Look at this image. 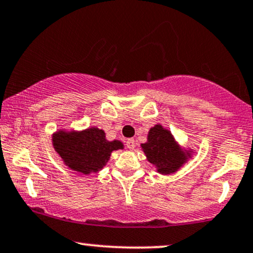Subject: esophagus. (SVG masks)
<instances>
[{
  "label": "esophagus",
  "instance_id": "obj_1",
  "mask_svg": "<svg viewBox=\"0 0 253 253\" xmlns=\"http://www.w3.org/2000/svg\"><path fill=\"white\" fill-rule=\"evenodd\" d=\"M126 146H127V148H128V150H134L135 140L134 139H127Z\"/></svg>",
  "mask_w": 253,
  "mask_h": 253
}]
</instances>
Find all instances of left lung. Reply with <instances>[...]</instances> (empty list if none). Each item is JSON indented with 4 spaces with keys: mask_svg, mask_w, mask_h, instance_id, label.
Masks as SVG:
<instances>
[{
    "mask_svg": "<svg viewBox=\"0 0 253 253\" xmlns=\"http://www.w3.org/2000/svg\"><path fill=\"white\" fill-rule=\"evenodd\" d=\"M141 148L147 160L156 166L157 172L164 175L175 173L192 157V150H184L171 130L160 124L148 130L147 141L141 144Z\"/></svg>",
    "mask_w": 253,
    "mask_h": 253,
    "instance_id": "obj_1",
    "label": "left lung"
}]
</instances>
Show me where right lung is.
Wrapping results in <instances>:
<instances>
[{
    "instance_id": "right-lung-1",
    "label": "right lung",
    "mask_w": 253,
    "mask_h": 253,
    "mask_svg": "<svg viewBox=\"0 0 253 253\" xmlns=\"http://www.w3.org/2000/svg\"><path fill=\"white\" fill-rule=\"evenodd\" d=\"M51 142L63 164L84 175L101 171L112 152L124 148L120 140L108 141L103 129L97 127L84 130L59 129L51 136Z\"/></svg>"
}]
</instances>
